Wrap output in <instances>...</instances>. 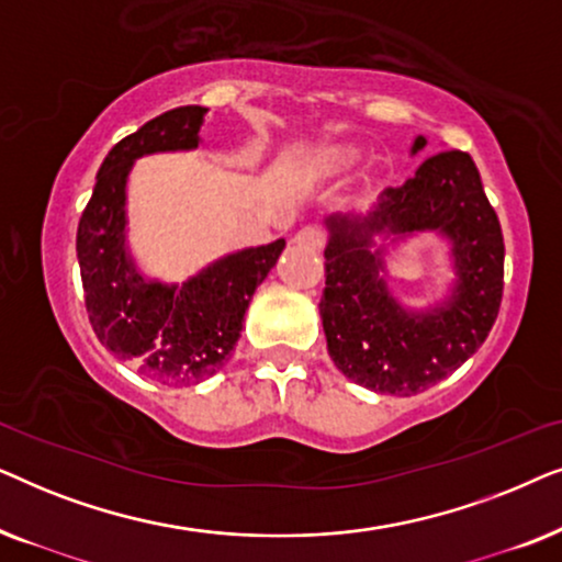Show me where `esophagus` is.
I'll use <instances>...</instances> for the list:
<instances>
[{
  "label": "esophagus",
  "mask_w": 562,
  "mask_h": 562,
  "mask_svg": "<svg viewBox=\"0 0 562 562\" xmlns=\"http://www.w3.org/2000/svg\"><path fill=\"white\" fill-rule=\"evenodd\" d=\"M294 243L302 245V248H306V250L317 252V250L325 248V233H322V229H317V227H302L294 235Z\"/></svg>",
  "instance_id": "34e87169"
}]
</instances>
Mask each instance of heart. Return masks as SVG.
Returning <instances> with one entry per match:
<instances>
[{
  "instance_id": "1",
  "label": "heart",
  "mask_w": 562,
  "mask_h": 562,
  "mask_svg": "<svg viewBox=\"0 0 562 562\" xmlns=\"http://www.w3.org/2000/svg\"><path fill=\"white\" fill-rule=\"evenodd\" d=\"M358 160V150L350 148V145H325V148H319L314 156L310 158V171L317 173V176H337L342 171H348V168L356 164Z\"/></svg>"
}]
</instances>
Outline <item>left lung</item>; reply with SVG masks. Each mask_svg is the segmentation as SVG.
<instances>
[{"instance_id":"8db88e82","label":"left lung","mask_w":562,"mask_h":562,"mask_svg":"<svg viewBox=\"0 0 562 562\" xmlns=\"http://www.w3.org/2000/svg\"><path fill=\"white\" fill-rule=\"evenodd\" d=\"M425 145L414 137L412 156ZM325 227L319 314L337 371L379 394L412 396L481 348L502 304L504 235L468 153H435L371 210L329 214ZM419 232L449 243L457 271L449 296L425 311L398 303L385 279L387 248Z\"/></svg>"}]
</instances>
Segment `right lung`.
<instances>
[{
  "label": "right lung",
  "instance_id": "obj_1",
  "mask_svg": "<svg viewBox=\"0 0 562 562\" xmlns=\"http://www.w3.org/2000/svg\"><path fill=\"white\" fill-rule=\"evenodd\" d=\"M206 106H176L106 153L76 233L83 299L99 342L145 379L191 386L210 379L240 340L245 310L286 240L227 252L183 283L148 279L127 245V181L135 160L194 150Z\"/></svg>",
  "mask_w": 562,
  "mask_h": 562
}]
</instances>
